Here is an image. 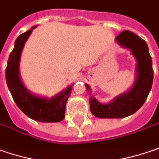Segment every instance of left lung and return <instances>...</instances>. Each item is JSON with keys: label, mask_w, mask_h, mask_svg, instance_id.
Here are the masks:
<instances>
[{"label": "left lung", "mask_w": 159, "mask_h": 159, "mask_svg": "<svg viewBox=\"0 0 159 159\" xmlns=\"http://www.w3.org/2000/svg\"><path fill=\"white\" fill-rule=\"evenodd\" d=\"M122 48L128 49L136 59L135 80L126 93L116 97L111 102L102 104L93 96L90 97V108L93 116L100 118H123L134 114L144 104L153 83L152 59L146 42L132 32L125 30L116 37ZM92 95V89L85 84Z\"/></svg>", "instance_id": "obj_1"}]
</instances>
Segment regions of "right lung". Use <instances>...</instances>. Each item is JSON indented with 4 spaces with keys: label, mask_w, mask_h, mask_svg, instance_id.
<instances>
[{
    "label": "right lung",
    "mask_w": 159,
    "mask_h": 159,
    "mask_svg": "<svg viewBox=\"0 0 159 159\" xmlns=\"http://www.w3.org/2000/svg\"><path fill=\"white\" fill-rule=\"evenodd\" d=\"M20 34L16 40L14 49L10 54L6 68V82L12 98L19 109L28 117L43 123H56L65 118L66 103L73 85L68 86L52 98L37 96L29 92L20 78L19 63L24 45L33 30Z\"/></svg>",
    "instance_id": "right-lung-1"
}]
</instances>
